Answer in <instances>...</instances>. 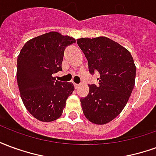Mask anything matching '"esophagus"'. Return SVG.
Instances as JSON below:
<instances>
[{"mask_svg": "<svg viewBox=\"0 0 156 156\" xmlns=\"http://www.w3.org/2000/svg\"><path fill=\"white\" fill-rule=\"evenodd\" d=\"M73 84H74L75 88H78V87H79V84H78V83H73Z\"/></svg>", "mask_w": 156, "mask_h": 156, "instance_id": "1", "label": "esophagus"}]
</instances>
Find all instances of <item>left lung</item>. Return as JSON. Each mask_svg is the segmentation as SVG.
Returning <instances> with one entry per match:
<instances>
[{
	"mask_svg": "<svg viewBox=\"0 0 156 156\" xmlns=\"http://www.w3.org/2000/svg\"><path fill=\"white\" fill-rule=\"evenodd\" d=\"M77 42L90 73L100 75L98 86L89 85L88 96L80 99L83 112L94 124H108L124 109L134 89V59L126 48L106 37L79 38Z\"/></svg>",
	"mask_w": 156,
	"mask_h": 156,
	"instance_id": "obj_1",
	"label": "left lung"
}]
</instances>
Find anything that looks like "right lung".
Masks as SVG:
<instances>
[{"instance_id": "add662e5", "label": "right lung", "mask_w": 156, "mask_h": 156, "mask_svg": "<svg viewBox=\"0 0 156 156\" xmlns=\"http://www.w3.org/2000/svg\"><path fill=\"white\" fill-rule=\"evenodd\" d=\"M73 37L50 32L26 42L17 58L16 79L26 108L42 122L58 119L62 114L72 83L56 80L53 73L62 71L65 48L75 42Z\"/></svg>"}]
</instances>
